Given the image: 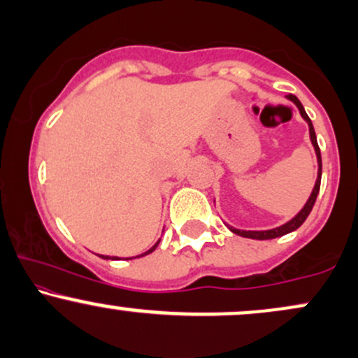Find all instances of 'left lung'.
Returning a JSON list of instances; mask_svg holds the SVG:
<instances>
[{
    "label": "left lung",
    "mask_w": 358,
    "mask_h": 358,
    "mask_svg": "<svg viewBox=\"0 0 358 358\" xmlns=\"http://www.w3.org/2000/svg\"><path fill=\"white\" fill-rule=\"evenodd\" d=\"M287 101L293 102L294 106H296L299 114H301V117L305 119L306 124H308V129H310V141L311 145L315 148V153H316V162H318V175H316V182H315V187L313 190H311V195L308 196L306 203L303 205V208L299 210L296 215L293 217V219H289L287 222H285L282 225H279V227H274V229H268V231H242V229H236L232 227V225H227L229 231L237 234V236L241 237H245V239H254V241H269V239H276V237H282L286 236V234L289 232H294L296 229H299L303 225V222L306 220V217L310 215L311 208H313V205L316 202V196H318V192H320V183H322V155H320V148H318V141H316V134H315V127L311 124V119L308 117L305 108H303V104L299 102V99L296 96H293V94H289V96H286ZM213 203H215V200H213Z\"/></svg>",
    "instance_id": "left-lung-1"
}]
</instances>
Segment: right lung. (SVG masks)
I'll use <instances>...</instances> for the list:
<instances>
[{
    "instance_id": "obj_1",
    "label": "right lung",
    "mask_w": 358,
    "mask_h": 358,
    "mask_svg": "<svg viewBox=\"0 0 358 358\" xmlns=\"http://www.w3.org/2000/svg\"><path fill=\"white\" fill-rule=\"evenodd\" d=\"M159 241H162V239H158V242H156V244L153 245V248H151V249H148V250H146V252L139 254V256H136V257H143V256H148V254H151V252H153V250H155L156 248H158ZM99 257H102V259H113V261H114V259H117V257H109V256H99ZM129 259H134V257H129Z\"/></svg>"
}]
</instances>
